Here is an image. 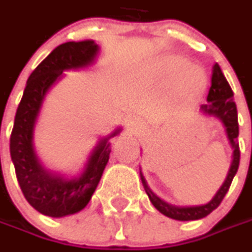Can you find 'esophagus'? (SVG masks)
Returning <instances> with one entry per match:
<instances>
[{
  "instance_id": "34e87169",
  "label": "esophagus",
  "mask_w": 252,
  "mask_h": 252,
  "mask_svg": "<svg viewBox=\"0 0 252 252\" xmlns=\"http://www.w3.org/2000/svg\"><path fill=\"white\" fill-rule=\"evenodd\" d=\"M126 127H127V131H130L133 134H140L143 131V123L136 118H131L126 123Z\"/></svg>"
}]
</instances>
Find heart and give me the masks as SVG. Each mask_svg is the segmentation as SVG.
<instances>
[{"label":"heart","instance_id":"heart-1","mask_svg":"<svg viewBox=\"0 0 252 252\" xmlns=\"http://www.w3.org/2000/svg\"><path fill=\"white\" fill-rule=\"evenodd\" d=\"M161 68H162V73L168 77H177L185 69L186 71L182 74V85L185 87L187 91L193 95L202 92L206 88L208 80H206V74L203 73V70L196 65L188 67V62L178 56L165 57L162 60Z\"/></svg>","mask_w":252,"mask_h":252}]
</instances>
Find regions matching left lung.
<instances>
[{"mask_svg": "<svg viewBox=\"0 0 252 252\" xmlns=\"http://www.w3.org/2000/svg\"><path fill=\"white\" fill-rule=\"evenodd\" d=\"M233 91L228 85L226 77L223 75L219 64L216 63L213 65L212 70V85L208 94V103L202 105L200 109L203 113L213 115L219 118L220 121L224 123L226 126V133H227L230 144L233 147V161L228 169L227 178L223 182V185L220 187L218 193L213 196V199L206 203V205H200V206H188V208H179V206H172L168 205L167 202L161 200L157 195H154L151 192V189L147 187L146 179L141 175V182L144 185L146 193L149 195L151 203L154 205V208L162 215H165L167 218L181 220V221H188V220H198V219L206 218L210 215L215 209L218 208L221 203L223 198L226 196L228 188L231 185V181L234 178V175L237 174L238 164H240V147H238V119H237V106L236 102L233 99Z\"/></svg>", "mask_w": 252, "mask_h": 252, "instance_id": "8db88e82", "label": "left lung"}]
</instances>
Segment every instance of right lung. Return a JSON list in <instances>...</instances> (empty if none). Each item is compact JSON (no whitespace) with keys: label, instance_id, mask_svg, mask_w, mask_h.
<instances>
[{"label":"right lung","instance_id":"obj_1","mask_svg":"<svg viewBox=\"0 0 252 252\" xmlns=\"http://www.w3.org/2000/svg\"><path fill=\"white\" fill-rule=\"evenodd\" d=\"M98 49L94 40L67 42L57 46L29 75L24 96L16 109L9 139V151L16 178L31 206L50 218L74 215L88 205L109 160L111 144L108 140L121 131L118 129L98 143L78 178L65 179L46 171L34 154L32 143L34 122L46 92L63 77L64 70L91 64L96 57Z\"/></svg>","mask_w":252,"mask_h":252}]
</instances>
